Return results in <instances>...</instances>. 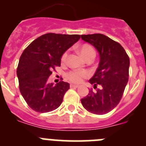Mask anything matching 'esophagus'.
<instances>
[{
	"mask_svg": "<svg viewBox=\"0 0 146 146\" xmlns=\"http://www.w3.org/2000/svg\"><path fill=\"white\" fill-rule=\"evenodd\" d=\"M79 86L78 85H74V84H71L70 85V88H78Z\"/></svg>",
	"mask_w": 146,
	"mask_h": 146,
	"instance_id": "esophagus-1",
	"label": "esophagus"
}]
</instances>
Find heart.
I'll return each instance as SVG.
<instances>
[{"label": "heart", "instance_id": "1", "mask_svg": "<svg viewBox=\"0 0 146 146\" xmlns=\"http://www.w3.org/2000/svg\"><path fill=\"white\" fill-rule=\"evenodd\" d=\"M80 54L82 58L86 60L88 58L94 59L96 56V51L94 47L91 45L85 44L81 45L78 49ZM67 57V52H64L61 56V62L64 63L66 61V59ZM88 75L87 71L83 70V69H73L70 71L66 74L67 79L69 81L74 83H80L82 81V80L86 78Z\"/></svg>", "mask_w": 146, "mask_h": 146}]
</instances>
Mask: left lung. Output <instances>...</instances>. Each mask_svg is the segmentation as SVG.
Returning <instances> with one entry per match:
<instances>
[{
  "mask_svg": "<svg viewBox=\"0 0 146 146\" xmlns=\"http://www.w3.org/2000/svg\"><path fill=\"white\" fill-rule=\"evenodd\" d=\"M81 38L99 53V66L89 82L94 88L101 86L96 91L90 90L81 103L90 113L106 114L118 105L123 96L129 80V58L119 43L105 35H82Z\"/></svg>",
  "mask_w": 146,
  "mask_h": 146,
  "instance_id": "obj_1",
  "label": "left lung"
}]
</instances>
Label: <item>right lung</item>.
Here are the masks:
<instances>
[{
  "mask_svg": "<svg viewBox=\"0 0 146 146\" xmlns=\"http://www.w3.org/2000/svg\"><path fill=\"white\" fill-rule=\"evenodd\" d=\"M80 35L44 34L28 45L20 58L17 75L22 96L38 113L57 109L69 88L68 82L49 83L52 71L60 66L63 54L78 41Z\"/></svg>",
  "mask_w": 146,
  "mask_h": 146,
  "instance_id": "right-lung-1",
  "label": "right lung"
}]
</instances>
